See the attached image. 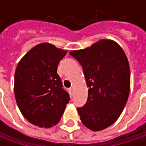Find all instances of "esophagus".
I'll return each mask as SVG.
<instances>
[{"label":"esophagus","instance_id":"obj_1","mask_svg":"<svg viewBox=\"0 0 146 146\" xmlns=\"http://www.w3.org/2000/svg\"><path fill=\"white\" fill-rule=\"evenodd\" d=\"M69 91H70V95H71V96H73V88H70V89H69Z\"/></svg>","mask_w":146,"mask_h":146}]
</instances>
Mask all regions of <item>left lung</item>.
<instances>
[{
	"label": "left lung",
	"mask_w": 146,
	"mask_h": 146,
	"mask_svg": "<svg viewBox=\"0 0 146 146\" xmlns=\"http://www.w3.org/2000/svg\"><path fill=\"white\" fill-rule=\"evenodd\" d=\"M69 53L82 65L88 87L87 102L78 108L80 120L92 131L103 130L118 119L128 101V58L119 44L108 39Z\"/></svg>",
	"instance_id": "8db88e82"
}]
</instances>
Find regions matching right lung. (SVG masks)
I'll return each mask as SVG.
<instances>
[{
	"instance_id": "right-lung-1",
	"label": "right lung",
	"mask_w": 146,
	"mask_h": 146,
	"mask_svg": "<svg viewBox=\"0 0 146 146\" xmlns=\"http://www.w3.org/2000/svg\"><path fill=\"white\" fill-rule=\"evenodd\" d=\"M67 50L50 43L30 49L19 61L14 75L15 99L23 116L40 128L56 125L69 102L57 74Z\"/></svg>"
}]
</instances>
